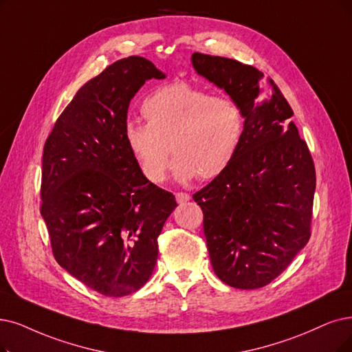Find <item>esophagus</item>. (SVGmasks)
<instances>
[{
	"mask_svg": "<svg viewBox=\"0 0 352 352\" xmlns=\"http://www.w3.org/2000/svg\"><path fill=\"white\" fill-rule=\"evenodd\" d=\"M175 196H176L177 204H184V202H188L190 199V195L186 193V192H177Z\"/></svg>",
	"mask_w": 352,
	"mask_h": 352,
	"instance_id": "esophagus-1",
	"label": "esophagus"
}]
</instances>
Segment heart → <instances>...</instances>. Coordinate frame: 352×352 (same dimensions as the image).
Listing matches in <instances>:
<instances>
[{"mask_svg":"<svg viewBox=\"0 0 352 352\" xmlns=\"http://www.w3.org/2000/svg\"><path fill=\"white\" fill-rule=\"evenodd\" d=\"M147 124L125 122L124 140L140 172L162 184L175 157L180 180L219 176L235 159L244 135V114L232 98L212 95L186 82L154 91L142 104Z\"/></svg>","mask_w":352,"mask_h":352,"instance_id":"1","label":"heart"}]
</instances>
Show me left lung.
<instances>
[{
	"label": "left lung",
	"mask_w": 352,
	"mask_h": 352,
	"mask_svg": "<svg viewBox=\"0 0 352 352\" xmlns=\"http://www.w3.org/2000/svg\"><path fill=\"white\" fill-rule=\"evenodd\" d=\"M196 72L241 107L243 142L232 163L193 195L215 274L235 289H258L282 274L311 238L316 173L272 78L241 62L193 53Z\"/></svg>",
	"instance_id": "1"
}]
</instances>
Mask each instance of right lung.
I'll return each mask as SVG.
<instances>
[{
	"instance_id": "add662e5",
	"label": "right lung",
	"mask_w": 352,
	"mask_h": 352,
	"mask_svg": "<svg viewBox=\"0 0 352 352\" xmlns=\"http://www.w3.org/2000/svg\"><path fill=\"white\" fill-rule=\"evenodd\" d=\"M151 78L164 74L142 56L109 65L76 92L43 147L40 212L53 256L104 296L147 283L177 206L142 175L124 140L131 98Z\"/></svg>"
}]
</instances>
